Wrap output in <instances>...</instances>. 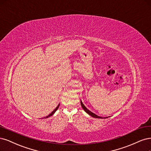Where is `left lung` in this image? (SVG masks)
<instances>
[{
  "label": "left lung",
  "instance_id": "obj_1",
  "mask_svg": "<svg viewBox=\"0 0 151 151\" xmlns=\"http://www.w3.org/2000/svg\"><path fill=\"white\" fill-rule=\"evenodd\" d=\"M81 106H82V107L83 108V109H84V110L88 114H89L90 116H91L92 117H95V118H102V117H99V116H97L96 114H93V112H92L91 111H90L89 110H88V109L84 106V105L83 104V103L82 102V101H81Z\"/></svg>",
  "mask_w": 151,
  "mask_h": 151
}]
</instances>
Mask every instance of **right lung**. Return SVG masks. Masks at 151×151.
<instances>
[{
	"label": "right lung",
	"instance_id": "right-lung-1",
	"mask_svg": "<svg viewBox=\"0 0 151 151\" xmlns=\"http://www.w3.org/2000/svg\"><path fill=\"white\" fill-rule=\"evenodd\" d=\"M59 104L58 106V107H57L55 109H54V110L52 111V112L50 114H49V115L48 116H46L45 117V118H47V117H50V116H52L53 115V114L55 113V112L57 111V110H58V108H59ZM45 118V117H44Z\"/></svg>",
	"mask_w": 151,
	"mask_h": 151
}]
</instances>
